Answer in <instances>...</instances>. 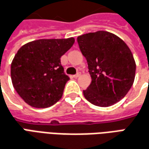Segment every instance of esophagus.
Listing matches in <instances>:
<instances>
[{"label": "esophagus", "instance_id": "1", "mask_svg": "<svg viewBox=\"0 0 149 149\" xmlns=\"http://www.w3.org/2000/svg\"><path fill=\"white\" fill-rule=\"evenodd\" d=\"M80 76H81V73H80V72H78V73H77V74L73 76V77H74V78H77V77H79Z\"/></svg>", "mask_w": 149, "mask_h": 149}]
</instances>
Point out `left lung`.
<instances>
[{
  "label": "left lung",
  "mask_w": 149,
  "mask_h": 149,
  "mask_svg": "<svg viewBox=\"0 0 149 149\" xmlns=\"http://www.w3.org/2000/svg\"><path fill=\"white\" fill-rule=\"evenodd\" d=\"M88 63L92 81L84 96L90 103L111 107L123 99L132 86L136 62L125 42L112 33L99 31L77 37Z\"/></svg>",
  "instance_id": "left-lung-1"
}]
</instances>
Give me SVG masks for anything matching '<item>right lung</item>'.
I'll list each match as a JSON object with an SVG mask.
<instances>
[{"label": "right lung", "instance_id": "right-lung-1", "mask_svg": "<svg viewBox=\"0 0 149 149\" xmlns=\"http://www.w3.org/2000/svg\"><path fill=\"white\" fill-rule=\"evenodd\" d=\"M75 39H38L23 45L11 64V79L19 96L35 108H47L62 97L69 80L60 57L71 48Z\"/></svg>", "mask_w": 149, "mask_h": 149}]
</instances>
